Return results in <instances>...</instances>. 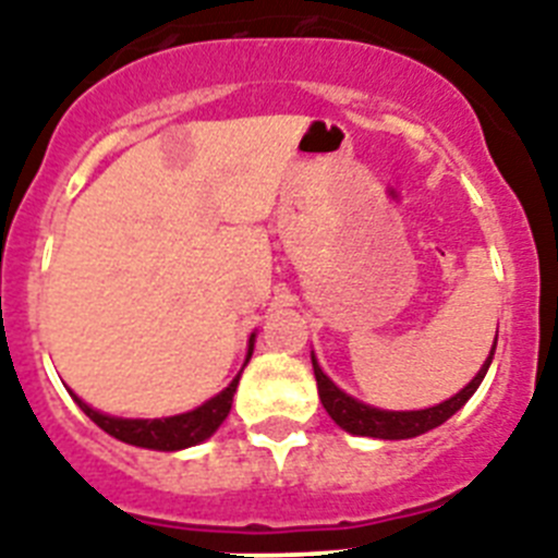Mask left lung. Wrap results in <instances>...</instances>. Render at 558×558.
<instances>
[{
    "instance_id": "1",
    "label": "left lung",
    "mask_w": 558,
    "mask_h": 558,
    "mask_svg": "<svg viewBox=\"0 0 558 558\" xmlns=\"http://www.w3.org/2000/svg\"><path fill=\"white\" fill-rule=\"evenodd\" d=\"M496 349V343H494ZM494 349H490V357L485 360V366L480 368L474 380L468 383L462 388L460 395H453L451 400L439 402L434 409H423V411H380V409H372V405H363L357 402L354 397L343 395L335 383L320 372V366L315 363L312 357V366H315V380H317V391H320V402L323 409L329 411V416L335 420L337 425L349 434H357V437H374V439H409V437H420L425 430L437 428L453 416L457 411L471 400L476 388H480L482 377L488 372L490 360H494Z\"/></svg>"
}]
</instances>
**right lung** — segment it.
Masks as SVG:
<instances>
[{
  "mask_svg": "<svg viewBox=\"0 0 558 558\" xmlns=\"http://www.w3.org/2000/svg\"><path fill=\"white\" fill-rule=\"evenodd\" d=\"M252 340H255V337H252ZM238 380H241V374L223 388L221 395L204 402L201 409L186 411V414L178 416H167V420H119V416L98 414L90 405H84L78 397H73V400L78 402V409L90 416L98 428L107 430L110 437L121 439V442H128V446L153 448V451H181V448L198 446V442H204V439L213 437L215 430H218V425L227 420L229 409H232V397H235Z\"/></svg>",
  "mask_w": 558,
  "mask_h": 558,
  "instance_id": "1",
  "label": "right lung"
}]
</instances>
